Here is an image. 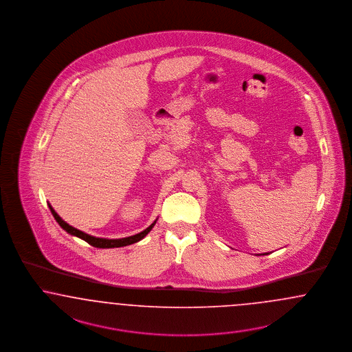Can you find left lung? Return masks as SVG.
Wrapping results in <instances>:
<instances>
[{
  "label": "left lung",
  "mask_w": 352,
  "mask_h": 352,
  "mask_svg": "<svg viewBox=\"0 0 352 352\" xmlns=\"http://www.w3.org/2000/svg\"><path fill=\"white\" fill-rule=\"evenodd\" d=\"M265 254H268V253H265ZM265 254H262V255H265Z\"/></svg>",
  "instance_id": "left-lung-1"
}]
</instances>
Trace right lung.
<instances>
[{
    "instance_id": "right-lung-1",
    "label": "right lung",
    "mask_w": 352,
    "mask_h": 352,
    "mask_svg": "<svg viewBox=\"0 0 352 352\" xmlns=\"http://www.w3.org/2000/svg\"><path fill=\"white\" fill-rule=\"evenodd\" d=\"M48 207H50V210H51V213L54 214V217H55V220H56L57 223H58V226H61L67 233H69L71 236H74V237H78V239H84L86 241L89 245H91V246H94V248H99V249H113V248H123V246H128V245H132V243H136V242H139L141 239H144L152 229H153V226H155V221H157V219H155V221H153V224H151V226H148L146 229H144L142 232L140 233H138V234H133V236H129V237H124V239H99V237H94V236H90V234H87V233H85L82 230H80V229H76V228H73V226H69L68 223H65L58 214H57V212L52 208V206L48 203Z\"/></svg>"
}]
</instances>
